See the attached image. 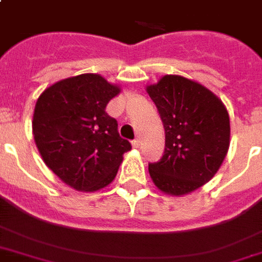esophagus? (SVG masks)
I'll use <instances>...</instances> for the list:
<instances>
[{
    "label": "esophagus",
    "instance_id": "1",
    "mask_svg": "<svg viewBox=\"0 0 262 262\" xmlns=\"http://www.w3.org/2000/svg\"><path fill=\"white\" fill-rule=\"evenodd\" d=\"M131 143H133V146H134V147H139V139H138V138L134 139V141H133V142H131Z\"/></svg>",
    "mask_w": 262,
    "mask_h": 262
}]
</instances>
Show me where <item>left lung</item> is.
I'll return each instance as SVG.
<instances>
[{
  "mask_svg": "<svg viewBox=\"0 0 262 262\" xmlns=\"http://www.w3.org/2000/svg\"><path fill=\"white\" fill-rule=\"evenodd\" d=\"M146 91L166 134L164 155L149 164V174L164 193L193 192L215 176L227 156V107L206 86L181 76L167 74Z\"/></svg>",
  "mask_w": 262,
  "mask_h": 262,
  "instance_id": "1",
  "label": "left lung"
}]
</instances>
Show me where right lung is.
<instances>
[{"instance_id": "1", "label": "right lung", "mask_w": 262, "mask_h": 262, "mask_svg": "<svg viewBox=\"0 0 262 262\" xmlns=\"http://www.w3.org/2000/svg\"><path fill=\"white\" fill-rule=\"evenodd\" d=\"M120 92L99 74H80L48 86L37 99L33 135L47 166L64 184L95 192L115 180L131 143L119 135L106 106Z\"/></svg>"}]
</instances>
